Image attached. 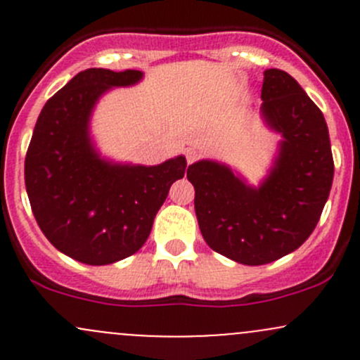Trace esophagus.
Wrapping results in <instances>:
<instances>
[{
    "label": "esophagus",
    "mask_w": 360,
    "mask_h": 360,
    "mask_svg": "<svg viewBox=\"0 0 360 360\" xmlns=\"http://www.w3.org/2000/svg\"><path fill=\"white\" fill-rule=\"evenodd\" d=\"M198 157H200V155H198L197 150H188V151H186V162H188V165H190V163H193L195 160H197Z\"/></svg>",
    "instance_id": "1"
}]
</instances>
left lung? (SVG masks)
<instances>
[{"mask_svg": "<svg viewBox=\"0 0 360 360\" xmlns=\"http://www.w3.org/2000/svg\"><path fill=\"white\" fill-rule=\"evenodd\" d=\"M261 99L264 122L284 141L259 188L210 160L186 172L203 240L249 266L281 259L310 237L335 176L328 123L300 83L281 69H266Z\"/></svg>", "mask_w": 360, "mask_h": 360, "instance_id": "obj_1", "label": "left lung"}]
</instances>
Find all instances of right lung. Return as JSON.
<instances>
[{"mask_svg": "<svg viewBox=\"0 0 360 360\" xmlns=\"http://www.w3.org/2000/svg\"><path fill=\"white\" fill-rule=\"evenodd\" d=\"M136 69L90 68L46 101L36 122L24 177L36 223L50 244L85 264L132 256L150 237L155 216L186 160L155 167L101 160L89 137V118L111 86L137 83Z\"/></svg>", "mask_w": 360, "mask_h": 360, "instance_id": "right-lung-1", "label": "right lung"}]
</instances>
